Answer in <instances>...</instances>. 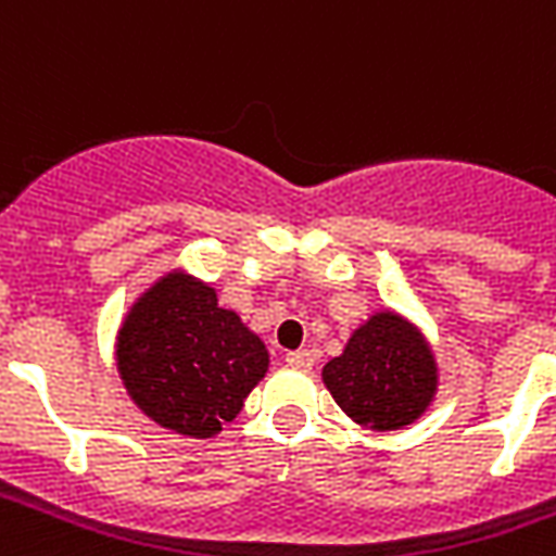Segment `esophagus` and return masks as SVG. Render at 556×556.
Masks as SVG:
<instances>
[{"mask_svg": "<svg viewBox=\"0 0 556 556\" xmlns=\"http://www.w3.org/2000/svg\"><path fill=\"white\" fill-rule=\"evenodd\" d=\"M286 363H289V366H294V369H313L315 354L306 349L289 351V354H286Z\"/></svg>", "mask_w": 556, "mask_h": 556, "instance_id": "obj_1", "label": "esophagus"}]
</instances>
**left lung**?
Instances as JSON below:
<instances>
[{"label":"left lung","instance_id":"8db88e82","mask_svg":"<svg viewBox=\"0 0 556 556\" xmlns=\"http://www.w3.org/2000/svg\"><path fill=\"white\" fill-rule=\"evenodd\" d=\"M330 396L357 426L396 431L419 419L438 393L429 339L393 309L372 313L339 357L321 369Z\"/></svg>","mask_w":556,"mask_h":556}]
</instances>
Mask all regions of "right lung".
<instances>
[{
  "label": "right lung",
  "mask_w": 556,
  "mask_h": 556,
  "mask_svg": "<svg viewBox=\"0 0 556 556\" xmlns=\"http://www.w3.org/2000/svg\"><path fill=\"white\" fill-rule=\"evenodd\" d=\"M267 349L217 291L169 270L139 294L115 337L127 396L163 429L214 438L267 372Z\"/></svg>",
  "instance_id": "add662e5"
}]
</instances>
